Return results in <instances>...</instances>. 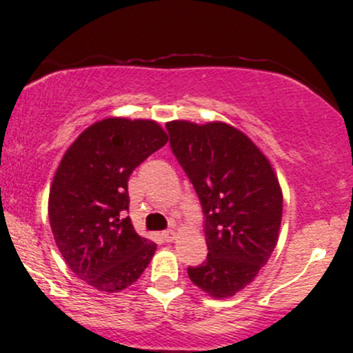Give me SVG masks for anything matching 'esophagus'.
<instances>
[{
    "instance_id": "obj_1",
    "label": "esophagus",
    "mask_w": 353,
    "mask_h": 353,
    "mask_svg": "<svg viewBox=\"0 0 353 353\" xmlns=\"http://www.w3.org/2000/svg\"><path fill=\"white\" fill-rule=\"evenodd\" d=\"M163 237H164L165 242H172L174 237H176V232H174L172 229H168V230H164V232H163Z\"/></svg>"
}]
</instances>
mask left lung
Returning <instances> with one entry per match:
<instances>
[{
  "label": "left lung",
  "instance_id": "left-lung-1",
  "mask_svg": "<svg viewBox=\"0 0 353 353\" xmlns=\"http://www.w3.org/2000/svg\"><path fill=\"white\" fill-rule=\"evenodd\" d=\"M171 149L199 196L208 259L189 279L214 299L254 281L279 241L282 190L261 149L225 123L165 124Z\"/></svg>",
  "mask_w": 353,
  "mask_h": 353
}]
</instances>
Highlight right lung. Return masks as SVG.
<instances>
[{
    "label": "right lung",
    "instance_id": "1",
    "mask_svg": "<svg viewBox=\"0 0 353 353\" xmlns=\"http://www.w3.org/2000/svg\"><path fill=\"white\" fill-rule=\"evenodd\" d=\"M168 139L156 121L108 117L84 129L56 169L48 201L56 245L78 279L101 292L134 283L156 252L125 217L128 181Z\"/></svg>",
    "mask_w": 353,
    "mask_h": 353
}]
</instances>
